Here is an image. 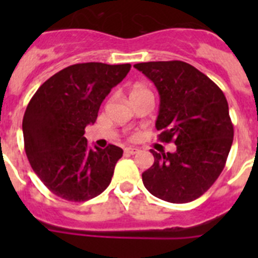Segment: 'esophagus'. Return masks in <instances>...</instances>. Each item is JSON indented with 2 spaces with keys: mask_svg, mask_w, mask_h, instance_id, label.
<instances>
[{
  "mask_svg": "<svg viewBox=\"0 0 258 258\" xmlns=\"http://www.w3.org/2000/svg\"><path fill=\"white\" fill-rule=\"evenodd\" d=\"M124 151H125V154H126V155H136V154H138V152H140V150L134 149V147H126Z\"/></svg>",
  "mask_w": 258,
  "mask_h": 258,
  "instance_id": "1",
  "label": "esophagus"
}]
</instances>
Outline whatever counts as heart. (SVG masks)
<instances>
[{
	"mask_svg": "<svg viewBox=\"0 0 258 258\" xmlns=\"http://www.w3.org/2000/svg\"><path fill=\"white\" fill-rule=\"evenodd\" d=\"M143 94H151V92H150L149 89L146 88L145 85L137 83L134 84V85L131 88V90H129V99H132V98L134 97H138V95H143Z\"/></svg>",
	"mask_w": 258,
	"mask_h": 258,
	"instance_id": "b5f03b06",
	"label": "heart"
}]
</instances>
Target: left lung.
<instances>
[{"instance_id": "obj_1", "label": "left lung", "mask_w": 258, "mask_h": 258, "mask_svg": "<svg viewBox=\"0 0 258 258\" xmlns=\"http://www.w3.org/2000/svg\"><path fill=\"white\" fill-rule=\"evenodd\" d=\"M134 68L149 77L160 95L156 129L175 152L157 154L142 173L145 187L165 202H192L208 191L225 168L234 138L226 97L186 61H147Z\"/></svg>"}]
</instances>
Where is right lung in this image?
<instances>
[{
    "instance_id": "right-lung-1",
    "label": "right lung",
    "mask_w": 258,
    "mask_h": 258,
    "mask_svg": "<svg viewBox=\"0 0 258 258\" xmlns=\"http://www.w3.org/2000/svg\"><path fill=\"white\" fill-rule=\"evenodd\" d=\"M131 64L79 63L46 80L23 117L24 149L32 169L56 197L86 202L108 187L122 150L92 149L84 137L111 89Z\"/></svg>"
}]
</instances>
